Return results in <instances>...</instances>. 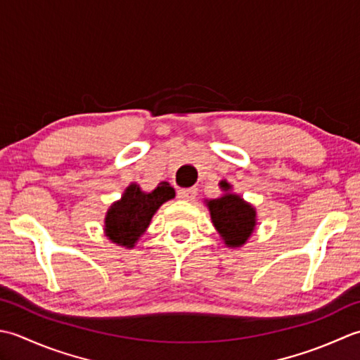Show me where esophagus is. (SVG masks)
Here are the masks:
<instances>
[{
  "instance_id": "esophagus-1",
  "label": "esophagus",
  "mask_w": 360,
  "mask_h": 360,
  "mask_svg": "<svg viewBox=\"0 0 360 360\" xmlns=\"http://www.w3.org/2000/svg\"><path fill=\"white\" fill-rule=\"evenodd\" d=\"M177 195L180 200H186V202H193L197 195V189L195 188H185V189H179Z\"/></svg>"
}]
</instances>
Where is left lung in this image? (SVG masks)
<instances>
[{"instance_id":"obj_1","label":"left lung","mask_w":360,"mask_h":360,"mask_svg":"<svg viewBox=\"0 0 360 360\" xmlns=\"http://www.w3.org/2000/svg\"><path fill=\"white\" fill-rule=\"evenodd\" d=\"M221 186L229 191L230 185L221 181ZM212 224L221 233L229 247H240L250 238L256 225V212L252 205L245 203L236 194H225L221 199L208 202Z\"/></svg>"}]
</instances>
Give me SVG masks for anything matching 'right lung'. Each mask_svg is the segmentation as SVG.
Wrapping results in <instances>:
<instances>
[{"label": "right lung", "instance_id": "right-lung-1", "mask_svg": "<svg viewBox=\"0 0 360 360\" xmlns=\"http://www.w3.org/2000/svg\"><path fill=\"white\" fill-rule=\"evenodd\" d=\"M175 195L169 183L160 185L146 194L138 185H130L120 202L112 205L105 217V234L118 245L134 247L138 238L148 229L152 216L166 200Z\"/></svg>", "mask_w": 360, "mask_h": 360}]
</instances>
